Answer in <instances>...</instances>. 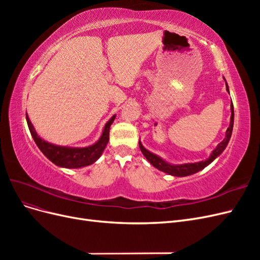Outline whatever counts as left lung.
Here are the masks:
<instances>
[{
	"label": "left lung",
	"mask_w": 260,
	"mask_h": 260,
	"mask_svg": "<svg viewBox=\"0 0 260 260\" xmlns=\"http://www.w3.org/2000/svg\"><path fill=\"white\" fill-rule=\"evenodd\" d=\"M225 88H226V91L229 92L226 82H225ZM233 122H234V111H233V104L231 103V120H230L229 128L226 129V132H225V138L223 139L222 142H220L218 144L216 149L212 151L209 158H207L206 160H202L200 162L183 164V165H170L165 160H162L160 157L156 156L155 154H153L151 152H148L147 149L144 148L143 145L141 144V142H139V146H140L141 152H142L143 155L145 156V158L149 162H151L155 168H157L160 171L166 172V174H168V175L175 176V177H185V176H188V175H193V174H195V172H199L200 170L204 169L206 166H208V165L211 161H214L217 158V157L224 151V148L226 147L228 143H229L231 135H232Z\"/></svg>",
	"instance_id": "obj_1"
}]
</instances>
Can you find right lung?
<instances>
[{"label":"right lung","instance_id":"1","mask_svg":"<svg viewBox=\"0 0 260 260\" xmlns=\"http://www.w3.org/2000/svg\"><path fill=\"white\" fill-rule=\"evenodd\" d=\"M115 117L113 116L109 119L102 133L101 139L98 141L95 144H93L88 147H66V146H57L51 144L49 142H45L40 137L37 135V132L34 128L32 123H31L29 117L26 113V119L28 127L30 130L31 136H32L36 144L40 148V151L48 157V158L59 167L64 168H81L89 166V165L96 161L100 156L105 149L108 141H109V128H111L112 123L115 120Z\"/></svg>","mask_w":260,"mask_h":260}]
</instances>
